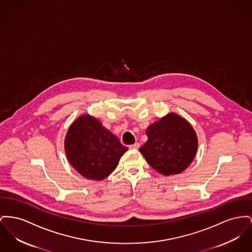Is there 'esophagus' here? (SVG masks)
I'll use <instances>...</instances> for the list:
<instances>
[{"mask_svg":"<svg viewBox=\"0 0 252 252\" xmlns=\"http://www.w3.org/2000/svg\"><path fill=\"white\" fill-rule=\"evenodd\" d=\"M139 148H140V144H138V143H135L133 145L129 146L130 149H138Z\"/></svg>","mask_w":252,"mask_h":252,"instance_id":"obj_1","label":"esophagus"}]
</instances>
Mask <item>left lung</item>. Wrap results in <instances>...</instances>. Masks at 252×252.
Instances as JSON below:
<instances>
[{
    "label": "left lung",
    "mask_w": 252,
    "mask_h": 252,
    "mask_svg": "<svg viewBox=\"0 0 252 252\" xmlns=\"http://www.w3.org/2000/svg\"><path fill=\"white\" fill-rule=\"evenodd\" d=\"M147 143L140 152L157 172L165 176L186 170L192 163L198 138L192 126L177 113H167L147 128Z\"/></svg>",
    "instance_id": "left-lung-1"
}]
</instances>
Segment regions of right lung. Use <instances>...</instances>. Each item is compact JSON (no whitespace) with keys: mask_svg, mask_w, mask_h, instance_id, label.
Returning <instances> with one entry per match:
<instances>
[{"mask_svg":"<svg viewBox=\"0 0 252 252\" xmlns=\"http://www.w3.org/2000/svg\"><path fill=\"white\" fill-rule=\"evenodd\" d=\"M64 150L68 162L83 177L102 181L115 170L127 148L98 119L84 114L70 125Z\"/></svg>","mask_w":252,"mask_h":252,"instance_id":"add662e5","label":"right lung"}]
</instances>
